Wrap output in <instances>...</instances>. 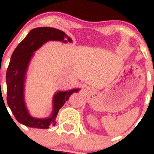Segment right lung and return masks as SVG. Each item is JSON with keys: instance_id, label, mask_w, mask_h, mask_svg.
<instances>
[{"instance_id": "1", "label": "right lung", "mask_w": 154, "mask_h": 154, "mask_svg": "<svg viewBox=\"0 0 154 154\" xmlns=\"http://www.w3.org/2000/svg\"><path fill=\"white\" fill-rule=\"evenodd\" d=\"M49 40L61 41L63 42H71V38L60 29L53 27L32 29L13 51L7 68L6 75L7 103L16 120L27 127L48 129L49 126L55 125L59 110L73 93L79 91V88H75L56 93L53 100L54 112L50 118L38 119L29 116L24 101V82L26 70L31 57L33 55L32 52Z\"/></svg>"}]
</instances>
